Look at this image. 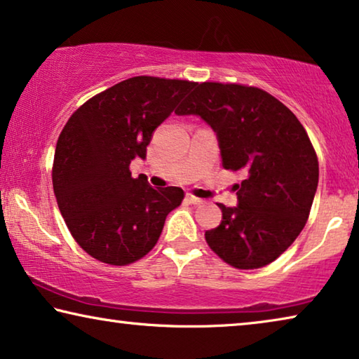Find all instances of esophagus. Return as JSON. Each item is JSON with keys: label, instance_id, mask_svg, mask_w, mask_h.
Instances as JSON below:
<instances>
[{"label": "esophagus", "instance_id": "esophagus-1", "mask_svg": "<svg viewBox=\"0 0 359 359\" xmlns=\"http://www.w3.org/2000/svg\"><path fill=\"white\" fill-rule=\"evenodd\" d=\"M187 201L191 203V205H201V203H203L201 198L194 196V195H190V194H187Z\"/></svg>", "mask_w": 359, "mask_h": 359}]
</instances>
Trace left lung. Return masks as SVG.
<instances>
[{
	"label": "left lung",
	"mask_w": 359,
	"mask_h": 359,
	"mask_svg": "<svg viewBox=\"0 0 359 359\" xmlns=\"http://www.w3.org/2000/svg\"><path fill=\"white\" fill-rule=\"evenodd\" d=\"M200 116L216 133L224 169L243 170L237 206L205 233L227 264L258 269L279 258L303 231L319 180L314 148L297 116L264 90L198 83L177 111Z\"/></svg>",
	"instance_id": "1"
}]
</instances>
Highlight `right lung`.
Returning <instances> with one entry per match:
<instances>
[{"label": "right lung", "mask_w": 359, "mask_h": 359, "mask_svg": "<svg viewBox=\"0 0 359 359\" xmlns=\"http://www.w3.org/2000/svg\"><path fill=\"white\" fill-rule=\"evenodd\" d=\"M195 85L127 79L88 100L64 126L53 164L57 208L76 242L101 263L143 258L184 200L179 187L153 189L147 179H133L128 165L147 158L154 130Z\"/></svg>", "instance_id": "add662e5"}]
</instances>
